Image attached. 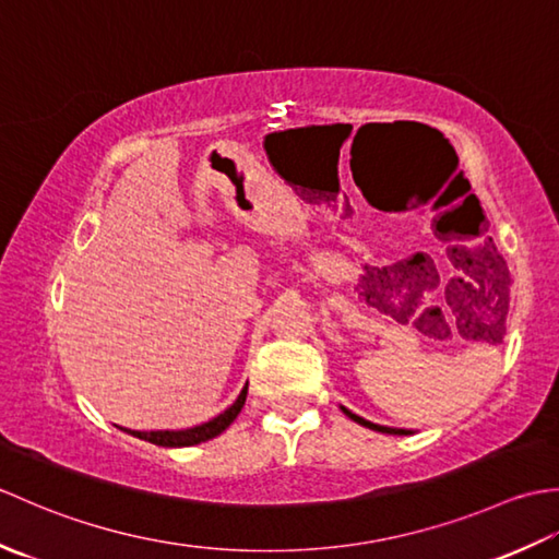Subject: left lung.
Returning a JSON list of instances; mask_svg holds the SVG:
<instances>
[{"mask_svg":"<svg viewBox=\"0 0 559 559\" xmlns=\"http://www.w3.org/2000/svg\"><path fill=\"white\" fill-rule=\"evenodd\" d=\"M476 266L480 269V273L485 276V281H480V286H488V288H485V290H488V305H500V310H502L500 322H502L504 314H507V305H509V295H507L509 266H507V261H504L502 252H497L495 245H488L480 252V257L476 259ZM485 310H490V307H485ZM343 413H346L350 420L370 427V430L386 432V435H406V430H396V427H384V425L370 423V420H365V418H360V415H355L346 408H343Z\"/></svg>","mask_w":559,"mask_h":559,"instance_id":"1","label":"left lung"}]
</instances>
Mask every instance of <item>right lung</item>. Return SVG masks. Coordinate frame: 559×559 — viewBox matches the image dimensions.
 Here are the masks:
<instances>
[{"mask_svg": "<svg viewBox=\"0 0 559 559\" xmlns=\"http://www.w3.org/2000/svg\"><path fill=\"white\" fill-rule=\"evenodd\" d=\"M249 386V384H247ZM247 386L242 389V394L237 396V401L228 411H223L216 418L204 423V425H197V427H189V430H177V432H168V430H158V432H139V430H124L129 435H134L139 439H144V442L151 444H158V447H194L199 442H206V439L218 437L225 427H230V423L240 415L245 401H247Z\"/></svg>", "mask_w": 559, "mask_h": 559, "instance_id": "1", "label": "right lung"}]
</instances>
